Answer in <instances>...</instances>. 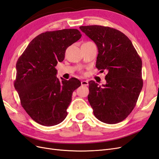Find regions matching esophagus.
<instances>
[{"mask_svg": "<svg viewBox=\"0 0 159 159\" xmlns=\"http://www.w3.org/2000/svg\"><path fill=\"white\" fill-rule=\"evenodd\" d=\"M81 85H85V86H87L89 85V83L88 81H85V80H83L81 81Z\"/></svg>", "mask_w": 159, "mask_h": 159, "instance_id": "esophagus-1", "label": "esophagus"}]
</instances>
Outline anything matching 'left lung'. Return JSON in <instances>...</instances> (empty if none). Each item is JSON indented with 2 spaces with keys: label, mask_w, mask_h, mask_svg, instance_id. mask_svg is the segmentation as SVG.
I'll list each match as a JSON object with an SVG mask.
<instances>
[{
  "label": "left lung",
  "mask_w": 159,
  "mask_h": 159,
  "mask_svg": "<svg viewBox=\"0 0 159 159\" xmlns=\"http://www.w3.org/2000/svg\"><path fill=\"white\" fill-rule=\"evenodd\" d=\"M80 28L97 47L96 67L108 72L106 84L89 82L88 101L95 116L108 124L122 122L133 111L143 87L141 59L121 31L95 25Z\"/></svg>",
  "instance_id": "obj_1"
}]
</instances>
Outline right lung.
<instances>
[{
	"label": "right lung",
	"instance_id": "add662e5",
	"mask_svg": "<svg viewBox=\"0 0 159 159\" xmlns=\"http://www.w3.org/2000/svg\"><path fill=\"white\" fill-rule=\"evenodd\" d=\"M81 37L76 29L43 33L18 60L14 87L21 106L38 124L52 126L67 116L73 92L81 82L75 78L58 80L55 66L64 61L66 48Z\"/></svg>",
	"mask_w": 159,
	"mask_h": 159
}]
</instances>
